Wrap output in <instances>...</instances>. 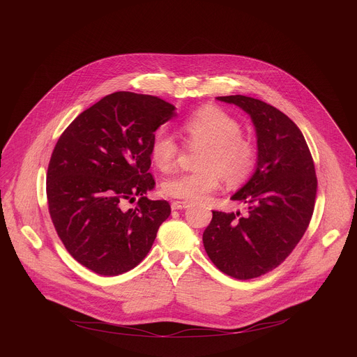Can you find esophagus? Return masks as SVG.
<instances>
[{"label": "esophagus", "instance_id": "esophagus-1", "mask_svg": "<svg viewBox=\"0 0 357 357\" xmlns=\"http://www.w3.org/2000/svg\"><path fill=\"white\" fill-rule=\"evenodd\" d=\"M171 208H172V211H182V209H186V208H189V202L174 200V202L171 203Z\"/></svg>", "mask_w": 357, "mask_h": 357}]
</instances>
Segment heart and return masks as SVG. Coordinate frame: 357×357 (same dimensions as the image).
Masks as SVG:
<instances>
[{
	"label": "heart",
	"instance_id": "obj_1",
	"mask_svg": "<svg viewBox=\"0 0 357 357\" xmlns=\"http://www.w3.org/2000/svg\"><path fill=\"white\" fill-rule=\"evenodd\" d=\"M181 132L192 148L200 146L196 155L197 169L168 178L162 192L175 199L200 200L215 192L225 176L230 185L244 182L257 165V145L241 132L240 123L216 106H203L186 117ZM149 155L161 171L176 164L179 145L172 134L160 130L152 138Z\"/></svg>",
	"mask_w": 357,
	"mask_h": 357
}]
</instances>
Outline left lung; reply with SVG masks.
<instances>
[{
	"mask_svg": "<svg viewBox=\"0 0 357 357\" xmlns=\"http://www.w3.org/2000/svg\"><path fill=\"white\" fill-rule=\"evenodd\" d=\"M250 114L257 131L259 158L251 179L231 196L247 213L213 211L203 231L212 263L236 280L277 268L307 231L317 197L315 165L301 130L278 109L247 96H222Z\"/></svg>",
	"mask_w": 357,
	"mask_h": 357,
	"instance_id": "8db88e82",
	"label": "left lung"
}]
</instances>
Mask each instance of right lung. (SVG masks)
Wrapping results in <instances>:
<instances>
[{"mask_svg": "<svg viewBox=\"0 0 357 357\" xmlns=\"http://www.w3.org/2000/svg\"><path fill=\"white\" fill-rule=\"evenodd\" d=\"M175 107L148 94L116 91L80 113L59 137L46 174L50 219L70 256L100 275L132 270L171 215L154 188L149 146ZM140 199L135 210L125 202Z\"/></svg>", "mask_w": 357, "mask_h": 357, "instance_id": "1", "label": "right lung"}]
</instances>
